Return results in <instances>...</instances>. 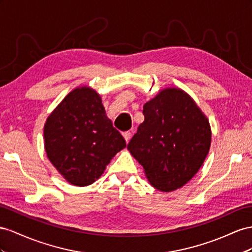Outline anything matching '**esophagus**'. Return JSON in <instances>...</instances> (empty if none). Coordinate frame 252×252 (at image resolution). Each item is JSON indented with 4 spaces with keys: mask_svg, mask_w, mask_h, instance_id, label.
<instances>
[{
    "mask_svg": "<svg viewBox=\"0 0 252 252\" xmlns=\"http://www.w3.org/2000/svg\"><path fill=\"white\" fill-rule=\"evenodd\" d=\"M122 136H124V137H125L126 141V142H128V140L131 139V136H132V134H131V132L126 131V132H124V133H122Z\"/></svg>",
    "mask_w": 252,
    "mask_h": 252,
    "instance_id": "obj_1",
    "label": "esophagus"
}]
</instances>
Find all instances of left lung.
Returning a JSON list of instances; mask_svg holds the SVG:
<instances>
[{
    "mask_svg": "<svg viewBox=\"0 0 252 252\" xmlns=\"http://www.w3.org/2000/svg\"><path fill=\"white\" fill-rule=\"evenodd\" d=\"M145 120L127 150L155 189L171 192L195 175L209 153V120L189 94L166 88L143 105Z\"/></svg>",
    "mask_w": 252,
    "mask_h": 252,
    "instance_id": "left-lung-1",
    "label": "left lung"
}]
</instances>
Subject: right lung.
Segmentation results:
<instances>
[{"label":"right lung","instance_id":"add662e5","mask_svg":"<svg viewBox=\"0 0 252 252\" xmlns=\"http://www.w3.org/2000/svg\"><path fill=\"white\" fill-rule=\"evenodd\" d=\"M43 134L49 161L77 187L95 183L126 146L107 118L101 96L90 86H79L64 97L49 114Z\"/></svg>","mask_w":252,"mask_h":252}]
</instances>
